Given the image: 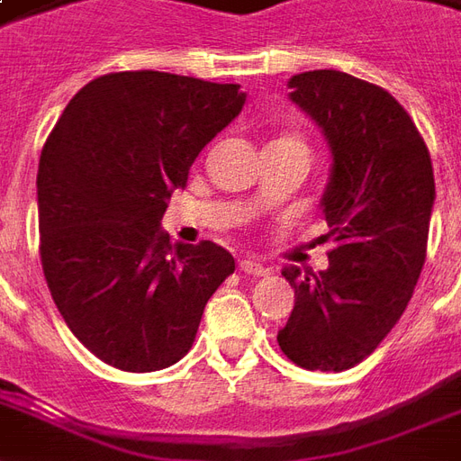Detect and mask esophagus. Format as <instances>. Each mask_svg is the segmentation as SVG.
Wrapping results in <instances>:
<instances>
[{"label":"esophagus","mask_w":461,"mask_h":461,"mask_svg":"<svg viewBox=\"0 0 461 461\" xmlns=\"http://www.w3.org/2000/svg\"><path fill=\"white\" fill-rule=\"evenodd\" d=\"M240 271L249 274V276H267V274H269V267H264V264H259L257 259H241Z\"/></svg>","instance_id":"obj_1"}]
</instances>
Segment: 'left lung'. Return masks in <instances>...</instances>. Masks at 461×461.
I'll list each match as a JSON object with an SVG mask.
<instances>
[{"mask_svg": "<svg viewBox=\"0 0 461 461\" xmlns=\"http://www.w3.org/2000/svg\"><path fill=\"white\" fill-rule=\"evenodd\" d=\"M289 88L329 142L321 210L333 249L329 269L281 271L296 303L276 340L296 366L340 373L375 350L412 299L435 172L412 118L380 86L323 68L291 76Z\"/></svg>", "mask_w": 461, "mask_h": 461, "instance_id": "left-lung-1", "label": "left lung"}]
</instances>
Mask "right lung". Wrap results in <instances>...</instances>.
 Wrapping results in <instances>:
<instances>
[{"label":"right lung","mask_w":461,"mask_h":461,"mask_svg":"<svg viewBox=\"0 0 461 461\" xmlns=\"http://www.w3.org/2000/svg\"><path fill=\"white\" fill-rule=\"evenodd\" d=\"M244 101L240 84L122 71L86 84L46 138L36 175L46 284L71 333L108 366L177 363L234 271L214 241L172 247L160 220Z\"/></svg>","instance_id":"obj_1"}]
</instances>
